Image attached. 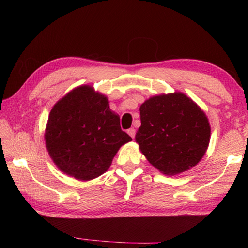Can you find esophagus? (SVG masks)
Instances as JSON below:
<instances>
[{"mask_svg": "<svg viewBox=\"0 0 248 248\" xmlns=\"http://www.w3.org/2000/svg\"><path fill=\"white\" fill-rule=\"evenodd\" d=\"M135 132H136V131H135V129H133V128H131V129H129V130H128V134H129L132 139H134Z\"/></svg>", "mask_w": 248, "mask_h": 248, "instance_id": "esophagus-1", "label": "esophagus"}]
</instances>
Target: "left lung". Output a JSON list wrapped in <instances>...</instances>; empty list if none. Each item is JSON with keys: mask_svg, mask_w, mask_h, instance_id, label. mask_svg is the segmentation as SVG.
I'll return each mask as SVG.
<instances>
[{"mask_svg": "<svg viewBox=\"0 0 248 248\" xmlns=\"http://www.w3.org/2000/svg\"><path fill=\"white\" fill-rule=\"evenodd\" d=\"M140 127L135 135L146 159L167 176L191 170L207 151L211 127L207 115L186 93L150 97L140 105Z\"/></svg>", "mask_w": 248, "mask_h": 248, "instance_id": "left-lung-1", "label": "left lung"}]
</instances>
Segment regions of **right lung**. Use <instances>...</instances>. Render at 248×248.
<instances>
[{
	"mask_svg": "<svg viewBox=\"0 0 248 248\" xmlns=\"http://www.w3.org/2000/svg\"><path fill=\"white\" fill-rule=\"evenodd\" d=\"M46 150L65 175L89 181L107 171L123 145L132 140L105 94L91 85L73 88L57 101L45 130Z\"/></svg>",
	"mask_w": 248,
	"mask_h": 248,
	"instance_id": "add662e5",
	"label": "right lung"
}]
</instances>
